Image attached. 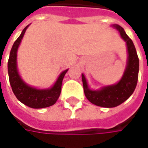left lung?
Returning <instances> with one entry per match:
<instances>
[{"instance_id": "left-lung-1", "label": "left lung", "mask_w": 148, "mask_h": 148, "mask_svg": "<svg viewBox=\"0 0 148 148\" xmlns=\"http://www.w3.org/2000/svg\"><path fill=\"white\" fill-rule=\"evenodd\" d=\"M112 27L118 30L127 45L128 61L121 79L116 84L104 87L99 91H92L88 87L85 76L82 74L83 90L87 99L91 103L103 108L116 107L133 94L137 85L139 70V61L133 41L121 26L114 24Z\"/></svg>"}]
</instances>
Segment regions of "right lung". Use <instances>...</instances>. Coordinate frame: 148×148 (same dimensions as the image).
Wrapping results in <instances>:
<instances>
[{
    "mask_svg": "<svg viewBox=\"0 0 148 148\" xmlns=\"http://www.w3.org/2000/svg\"><path fill=\"white\" fill-rule=\"evenodd\" d=\"M28 26L24 28L21 35L11 49L8 61V73L13 92L20 102L32 108H43L52 106L57 102L61 91V84L68 70H64L57 78V82L49 89L40 90L28 86L19 76L17 69V51Z\"/></svg>",
    "mask_w": 148,
    "mask_h": 148,
    "instance_id": "obj_1",
    "label": "right lung"
}]
</instances>
